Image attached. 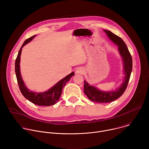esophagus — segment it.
<instances>
[{
	"label": "esophagus",
	"mask_w": 149,
	"mask_h": 149,
	"mask_svg": "<svg viewBox=\"0 0 149 149\" xmlns=\"http://www.w3.org/2000/svg\"><path fill=\"white\" fill-rule=\"evenodd\" d=\"M84 71H83V69L81 68H79L76 71V73L77 74H82L83 73Z\"/></svg>",
	"instance_id": "esophagus-1"
}]
</instances>
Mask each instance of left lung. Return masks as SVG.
<instances>
[{"instance_id": "1", "label": "left lung", "mask_w": 149, "mask_h": 149, "mask_svg": "<svg viewBox=\"0 0 149 149\" xmlns=\"http://www.w3.org/2000/svg\"><path fill=\"white\" fill-rule=\"evenodd\" d=\"M104 31L107 33L109 38L118 47V51L123 58L125 76L120 87L115 91H101L95 87L91 86L88 83L84 81V93L92 101L101 103L112 102L123 95L128 85L133 66L132 55L123 39L111 31L107 30H104Z\"/></svg>"}]
</instances>
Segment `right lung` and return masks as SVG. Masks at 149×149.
<instances>
[{"instance_id": "1", "label": "right lung", "mask_w": 149, "mask_h": 149, "mask_svg": "<svg viewBox=\"0 0 149 149\" xmlns=\"http://www.w3.org/2000/svg\"><path fill=\"white\" fill-rule=\"evenodd\" d=\"M35 36L36 35H33L27 39L24 42L23 45L21 47L20 49L18 52L17 58L15 61L16 76L20 91L25 98H26L31 102L38 105L49 106L54 105L58 101L62 94V88L64 87L67 82H68L71 78L74 75V72H71L70 74L66 76L64 78L62 79L61 81L57 82L54 86L44 93H34L32 91H29V90L26 88L23 81L22 77H21L20 72V59L22 48L26 44H27L28 42L31 41Z\"/></svg>"}]
</instances>
